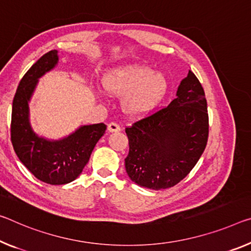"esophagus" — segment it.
I'll return each instance as SVG.
<instances>
[{"mask_svg":"<svg viewBox=\"0 0 251 251\" xmlns=\"http://www.w3.org/2000/svg\"><path fill=\"white\" fill-rule=\"evenodd\" d=\"M107 129H108V132L110 133H114V132H119L121 130V126H119L118 124H116V123L111 122L108 124V127H107Z\"/></svg>","mask_w":251,"mask_h":251,"instance_id":"1","label":"esophagus"}]
</instances>
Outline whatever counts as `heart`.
I'll list each match as a JSON object with an SVG mask.
<instances>
[{"instance_id": "b5f03b06", "label": "heart", "mask_w": 251, "mask_h": 251, "mask_svg": "<svg viewBox=\"0 0 251 251\" xmlns=\"http://www.w3.org/2000/svg\"><path fill=\"white\" fill-rule=\"evenodd\" d=\"M101 83L111 96L123 97V108L133 117L145 116L153 111L169 88L164 75L142 65L117 67L107 71Z\"/></svg>"}]
</instances>
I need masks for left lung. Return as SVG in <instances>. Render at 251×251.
<instances>
[{
  "label": "left lung",
  "instance_id": "left-lung-1",
  "mask_svg": "<svg viewBox=\"0 0 251 251\" xmlns=\"http://www.w3.org/2000/svg\"><path fill=\"white\" fill-rule=\"evenodd\" d=\"M125 132L129 145L125 169L130 180L152 190L182 181L201 157L209 136L206 99L196 75L189 70L169 106Z\"/></svg>",
  "mask_w": 251,
  "mask_h": 251
}]
</instances>
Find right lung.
Instances as JSON below:
<instances>
[{"label": "right lung", "mask_w": 251, "mask_h": 251, "mask_svg": "<svg viewBox=\"0 0 251 251\" xmlns=\"http://www.w3.org/2000/svg\"><path fill=\"white\" fill-rule=\"evenodd\" d=\"M58 60V51L51 50L26 71L13 98L11 119V141L19 160L35 177L51 185L67 184L79 176L107 128L104 123L80 126L58 141L40 137L33 132L29 101L39 78L53 69Z\"/></svg>", "instance_id": "1"}]
</instances>
